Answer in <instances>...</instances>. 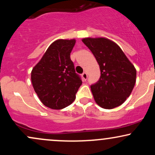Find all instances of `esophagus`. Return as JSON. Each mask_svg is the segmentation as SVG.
<instances>
[{"label":"esophagus","mask_w":155,"mask_h":155,"mask_svg":"<svg viewBox=\"0 0 155 155\" xmlns=\"http://www.w3.org/2000/svg\"><path fill=\"white\" fill-rule=\"evenodd\" d=\"M81 76H82V78H83V79L84 80V81H86L87 79V78H88V76H87V74L86 72H84V73H83L82 74H81Z\"/></svg>","instance_id":"obj_1"}]
</instances>
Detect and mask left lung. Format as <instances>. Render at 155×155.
<instances>
[{
    "label": "left lung",
    "instance_id": "1",
    "mask_svg": "<svg viewBox=\"0 0 155 155\" xmlns=\"http://www.w3.org/2000/svg\"><path fill=\"white\" fill-rule=\"evenodd\" d=\"M82 42L92 51L100 66V79L90 86L95 102L106 109L122 105L136 84L134 65L120 47L107 38H86Z\"/></svg>",
    "mask_w": 155,
    "mask_h": 155
}]
</instances>
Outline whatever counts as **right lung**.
<instances>
[{
    "label": "right lung",
    "mask_w": 155,
    "mask_h": 155,
    "mask_svg": "<svg viewBox=\"0 0 155 155\" xmlns=\"http://www.w3.org/2000/svg\"><path fill=\"white\" fill-rule=\"evenodd\" d=\"M76 40L55 41L31 72L33 87L44 106L62 109L71 104L82 84L70 54Z\"/></svg>",
    "instance_id": "right-lung-1"
}]
</instances>
